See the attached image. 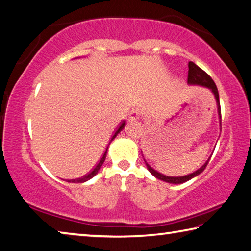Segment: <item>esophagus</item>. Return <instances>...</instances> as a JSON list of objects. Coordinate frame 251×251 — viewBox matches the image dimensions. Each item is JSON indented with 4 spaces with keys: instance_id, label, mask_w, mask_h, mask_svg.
Here are the masks:
<instances>
[{
    "instance_id": "34e87169",
    "label": "esophagus",
    "mask_w": 251,
    "mask_h": 251,
    "mask_svg": "<svg viewBox=\"0 0 251 251\" xmlns=\"http://www.w3.org/2000/svg\"><path fill=\"white\" fill-rule=\"evenodd\" d=\"M142 116V111L140 109H133L130 113V119L131 120H137L140 117Z\"/></svg>"
}]
</instances>
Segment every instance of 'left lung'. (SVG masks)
Instances as JSON below:
<instances>
[{
	"label": "left lung",
	"instance_id": "1",
	"mask_svg": "<svg viewBox=\"0 0 251 251\" xmlns=\"http://www.w3.org/2000/svg\"><path fill=\"white\" fill-rule=\"evenodd\" d=\"M187 82L190 83V85H201V86H204L206 88H208L213 91V94L215 95V98H216L217 101V105H218V112H219V117H221V120H222V116H221V104H219V96H218V90H217V87L215 85V82L208 74H206L203 69L200 68L199 66L195 65L193 61H190L188 63V76H187ZM210 160V157L207 160V162L201 166L200 170H197L196 172L192 173V174H188L186 176H179V177H172V176H165V175L161 174V173H157L155 170H153L150 165H149L147 162L146 164L148 166V170L150 171V173L152 175H154L156 178L161 179V181H164V182H168V183H172V184H182L184 182H187L190 181L191 178L197 176V175L201 174L203 171L206 169V166H207L208 162Z\"/></svg>",
	"mask_w": 251,
	"mask_h": 251
}]
</instances>
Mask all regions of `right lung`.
<instances>
[{
    "instance_id": "right-lung-1",
    "label": "right lung",
    "mask_w": 251,
    "mask_h": 251,
    "mask_svg": "<svg viewBox=\"0 0 251 251\" xmlns=\"http://www.w3.org/2000/svg\"><path fill=\"white\" fill-rule=\"evenodd\" d=\"M125 125H126V121H121L120 122V125L118 126V128H117V130L114 131V133L112 134V137H111V139H110V142L112 141V140L117 137V134L120 132V131L125 128ZM110 142L108 143V144H110ZM107 150H108V147L105 148V151L103 152V154H102V156H101V159H100V161L98 162V163L96 164V166L94 169H92L89 173L88 174H86L85 176H82V177H80V178H76V179H69L68 182H73V183H83V182H86V181H88V179H90L91 177H94L95 175L98 173V171L100 170V168H101V165L103 164V162H104V160H105V156H107Z\"/></svg>"
}]
</instances>
